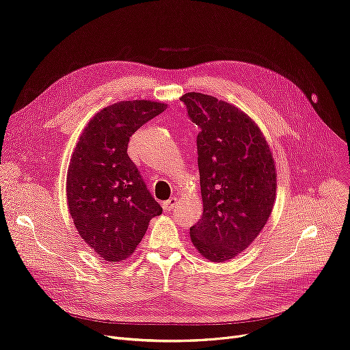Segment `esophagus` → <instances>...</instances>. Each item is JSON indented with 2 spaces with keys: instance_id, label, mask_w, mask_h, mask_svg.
Here are the masks:
<instances>
[{
  "instance_id": "obj_1",
  "label": "esophagus",
  "mask_w": 350,
  "mask_h": 350,
  "mask_svg": "<svg viewBox=\"0 0 350 350\" xmlns=\"http://www.w3.org/2000/svg\"><path fill=\"white\" fill-rule=\"evenodd\" d=\"M176 204H177V199L176 197H172V199H169L167 202H163V208H164V211L170 213V211H173Z\"/></svg>"
}]
</instances>
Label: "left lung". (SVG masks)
<instances>
[{
  "label": "left lung",
  "instance_id": "obj_1",
  "mask_svg": "<svg viewBox=\"0 0 350 350\" xmlns=\"http://www.w3.org/2000/svg\"><path fill=\"white\" fill-rule=\"evenodd\" d=\"M180 100L200 129L203 215L190 227V237L206 259L226 262L249 247L270 216L275 161L260 129L234 105L202 93H186Z\"/></svg>",
  "mask_w": 350,
  "mask_h": 350
}]
</instances>
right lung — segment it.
Returning <instances> with one entry per match:
<instances>
[{
  "label": "right lung",
  "mask_w": 350,
  "mask_h": 350,
  "mask_svg": "<svg viewBox=\"0 0 350 350\" xmlns=\"http://www.w3.org/2000/svg\"><path fill=\"white\" fill-rule=\"evenodd\" d=\"M167 109L134 100L109 105L84 129L67 173L68 210L75 229L103 260L129 257L161 215L146 181L127 154L131 135Z\"/></svg>",
  "instance_id": "1"
}]
</instances>
